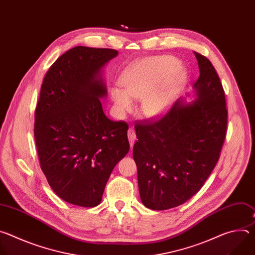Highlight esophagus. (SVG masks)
Here are the masks:
<instances>
[{"label":"esophagus","mask_w":255,"mask_h":255,"mask_svg":"<svg viewBox=\"0 0 255 255\" xmlns=\"http://www.w3.org/2000/svg\"><path fill=\"white\" fill-rule=\"evenodd\" d=\"M128 139H129V142H130L131 148H133L134 142H135V140H136V133H135V130H134V129H129V130H128Z\"/></svg>","instance_id":"esophagus-1"}]
</instances>
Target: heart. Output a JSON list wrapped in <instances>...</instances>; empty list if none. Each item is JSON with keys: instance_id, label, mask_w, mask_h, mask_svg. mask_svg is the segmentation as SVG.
Returning <instances> with one entry per match:
<instances>
[{"instance_id": "obj_1", "label": "heart", "mask_w": 255, "mask_h": 255, "mask_svg": "<svg viewBox=\"0 0 255 255\" xmlns=\"http://www.w3.org/2000/svg\"><path fill=\"white\" fill-rule=\"evenodd\" d=\"M186 80L185 69L170 55L139 59L121 75L125 90L114 88L112 98L117 110L131 112L135 100H142V112L147 117H159L171 106L179 88Z\"/></svg>"}]
</instances>
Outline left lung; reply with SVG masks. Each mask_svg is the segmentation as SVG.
<instances>
[{
	"instance_id": "1",
	"label": "left lung",
	"mask_w": 255,
	"mask_h": 255,
	"mask_svg": "<svg viewBox=\"0 0 255 255\" xmlns=\"http://www.w3.org/2000/svg\"><path fill=\"white\" fill-rule=\"evenodd\" d=\"M200 77L197 100L178 99L161 117L135 126L133 158L145 207L161 211L186 203L204 186L226 138L225 92L212 62L194 52Z\"/></svg>"
}]
</instances>
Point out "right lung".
<instances>
[{
  "mask_svg": "<svg viewBox=\"0 0 255 255\" xmlns=\"http://www.w3.org/2000/svg\"><path fill=\"white\" fill-rule=\"evenodd\" d=\"M118 51L77 46L50 66L35 110L40 167L53 192L81 207L98 206L115 165L128 153V124L104 114L102 67Z\"/></svg>",
  "mask_w": 255,
  "mask_h": 255,
  "instance_id": "obj_1",
  "label": "right lung"
}]
</instances>
